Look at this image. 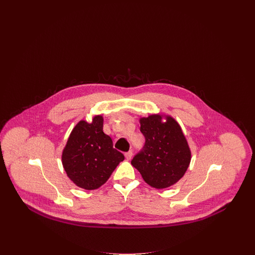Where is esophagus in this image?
<instances>
[{
    "mask_svg": "<svg viewBox=\"0 0 255 255\" xmlns=\"http://www.w3.org/2000/svg\"><path fill=\"white\" fill-rule=\"evenodd\" d=\"M124 155H125V158H127V159L129 160V159H131V158H132L133 152H132V151H128V152H126Z\"/></svg>",
    "mask_w": 255,
    "mask_h": 255,
    "instance_id": "34e87169",
    "label": "esophagus"
}]
</instances>
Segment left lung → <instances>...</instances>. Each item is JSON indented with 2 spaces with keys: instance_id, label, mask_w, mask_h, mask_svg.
<instances>
[{
  "instance_id": "8db88e82",
  "label": "left lung",
  "mask_w": 255,
  "mask_h": 255,
  "mask_svg": "<svg viewBox=\"0 0 255 255\" xmlns=\"http://www.w3.org/2000/svg\"><path fill=\"white\" fill-rule=\"evenodd\" d=\"M159 115L140 119L145 143L131 161L149 185L161 189L178 182L188 168L191 152L178 122Z\"/></svg>"
}]
</instances>
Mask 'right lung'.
<instances>
[{
  "label": "right lung",
  "instance_id": "1",
  "mask_svg": "<svg viewBox=\"0 0 255 255\" xmlns=\"http://www.w3.org/2000/svg\"><path fill=\"white\" fill-rule=\"evenodd\" d=\"M124 159L122 152L103 132V118L97 116L92 123L81 121L68 139L62 162L68 177L77 186L97 189L109 179L113 171Z\"/></svg>",
  "mask_w": 255,
  "mask_h": 255
}]
</instances>
